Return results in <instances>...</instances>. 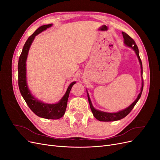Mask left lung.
Returning a JSON list of instances; mask_svg holds the SVG:
<instances>
[{"label": "left lung", "mask_w": 160, "mask_h": 160, "mask_svg": "<svg viewBox=\"0 0 160 160\" xmlns=\"http://www.w3.org/2000/svg\"><path fill=\"white\" fill-rule=\"evenodd\" d=\"M122 35H123V39H124V44L126 46L130 47L131 49H132L135 51V54H136V55L138 58L140 66H141V75H142V74H143L142 62V61H141V59H140V57H139V50H138V46L136 45V44H135V42L133 41V38H131L128 35V34H126L124 32H122ZM143 88V78H142L141 91H140V93L138 95L137 98L135 99V100L129 106V107H128L127 108H125L124 109L121 110L119 111H118V112H115V113L104 112V111H99L98 109H96L93 107V105H92L91 101L90 99L89 95V93H88V90H87V93H88V101H89V105H90V108H91L92 113H93V116L97 119L100 121V122H114V121H118V120H119V119H122L124 118L125 116H127L130 113V111L132 110V109L134 108V106L135 105V104L137 103L138 100L140 99V97H141L142 93Z\"/></svg>", "instance_id": "obj_1"}]
</instances>
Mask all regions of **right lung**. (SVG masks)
<instances>
[{
	"mask_svg": "<svg viewBox=\"0 0 160 160\" xmlns=\"http://www.w3.org/2000/svg\"><path fill=\"white\" fill-rule=\"evenodd\" d=\"M52 25V24H49V25H45L38 28L35 32L28 38L25 44L24 45L18 63V87L23 99H25L27 105L29 107L34 113L42 118L49 119H58L62 118L65 113L70 91L72 85L75 84L76 82H72L69 85L66 93L59 102L52 104L44 103L41 100H38V99L35 98L32 95L29 89H28L27 82L26 62L28 51L30 49V47L35 37L38 34L42 32L43 31H45L47 28L51 27Z\"/></svg>",
	"mask_w": 160,
	"mask_h": 160,
	"instance_id": "right-lung-1",
	"label": "right lung"
}]
</instances>
